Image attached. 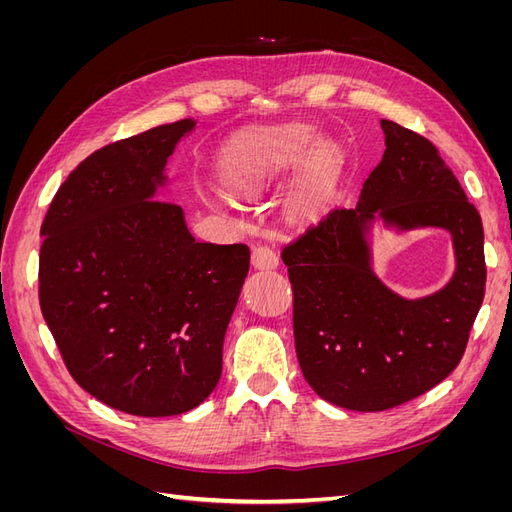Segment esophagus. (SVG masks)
Here are the masks:
<instances>
[{
	"mask_svg": "<svg viewBox=\"0 0 512 512\" xmlns=\"http://www.w3.org/2000/svg\"><path fill=\"white\" fill-rule=\"evenodd\" d=\"M252 265L256 269H275L277 265H280V258H277V254L271 250L269 245H258L252 252Z\"/></svg>",
	"mask_w": 512,
	"mask_h": 512,
	"instance_id": "esophagus-1",
	"label": "esophagus"
}]
</instances>
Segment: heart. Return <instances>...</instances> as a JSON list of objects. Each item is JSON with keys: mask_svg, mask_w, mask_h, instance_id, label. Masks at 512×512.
<instances>
[{"mask_svg": "<svg viewBox=\"0 0 512 512\" xmlns=\"http://www.w3.org/2000/svg\"><path fill=\"white\" fill-rule=\"evenodd\" d=\"M316 136L309 128L271 132L247 143L228 166V181L241 194H258L286 179L314 147ZM333 175V151L318 147L290 196L294 211L305 213L316 207Z\"/></svg>", "mask_w": 512, "mask_h": 512, "instance_id": "obj_1", "label": "heart"}]
</instances>
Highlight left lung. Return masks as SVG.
<instances>
[{
    "label": "left lung",
    "instance_id": "1",
    "mask_svg": "<svg viewBox=\"0 0 512 512\" xmlns=\"http://www.w3.org/2000/svg\"><path fill=\"white\" fill-rule=\"evenodd\" d=\"M384 156L354 209L335 207L284 245L294 348L307 384L339 408L382 412L427 393L459 365L485 297L483 222L438 147L382 119ZM402 229L446 227L458 269L436 295L404 300L368 267L373 215Z\"/></svg>",
    "mask_w": 512,
    "mask_h": 512
}]
</instances>
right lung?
<instances>
[{"instance_id":"1","label":"right lung","mask_w":512,"mask_h":512,"mask_svg":"<svg viewBox=\"0 0 512 512\" xmlns=\"http://www.w3.org/2000/svg\"><path fill=\"white\" fill-rule=\"evenodd\" d=\"M192 119L91 153L40 228L38 297L70 376L134 416L183 414L222 376L224 335L250 271L245 243H198L164 166Z\"/></svg>"}]
</instances>
